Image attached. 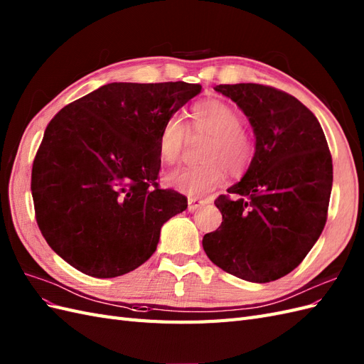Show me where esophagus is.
Here are the masks:
<instances>
[{"label": "esophagus", "instance_id": "esophagus-1", "mask_svg": "<svg viewBox=\"0 0 364 364\" xmlns=\"http://www.w3.org/2000/svg\"><path fill=\"white\" fill-rule=\"evenodd\" d=\"M210 200L208 199H199V198H188V211L194 213L200 210L202 206H205L206 203H208Z\"/></svg>", "mask_w": 364, "mask_h": 364}]
</instances>
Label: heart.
I'll use <instances>...</instances> for the list:
<instances>
[{"instance_id": "heart-1", "label": "heart", "mask_w": 364, "mask_h": 364, "mask_svg": "<svg viewBox=\"0 0 364 364\" xmlns=\"http://www.w3.org/2000/svg\"><path fill=\"white\" fill-rule=\"evenodd\" d=\"M188 132L206 133L211 139L205 146L200 165L183 166L166 176V183L193 198H202L225 182L227 170L239 176L250 168L255 154L251 133L240 124V114L232 105L218 97H206L190 109ZM186 127L179 116L170 114L159 133V156L173 165L179 161Z\"/></svg>"}]
</instances>
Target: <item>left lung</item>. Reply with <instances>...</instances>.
Returning a JSON list of instances; mask_svg holds the SVG:
<instances>
[{
    "label": "left lung",
    "instance_id": "left-lung-1",
    "mask_svg": "<svg viewBox=\"0 0 364 364\" xmlns=\"http://www.w3.org/2000/svg\"><path fill=\"white\" fill-rule=\"evenodd\" d=\"M248 116L255 154L240 182L214 200L220 227L203 235L208 259L232 276L267 283L306 257L328 219L332 158L314 113L297 97L262 84H220Z\"/></svg>",
    "mask_w": 364,
    "mask_h": 364
}]
</instances>
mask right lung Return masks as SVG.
Returning a JSON list of instances; mask_svg holds the SVG:
<instances>
[{
	"instance_id": "add662e5",
	"label": "right lung",
	"mask_w": 364,
	"mask_h": 364,
	"mask_svg": "<svg viewBox=\"0 0 364 364\" xmlns=\"http://www.w3.org/2000/svg\"><path fill=\"white\" fill-rule=\"evenodd\" d=\"M200 90L182 81L112 82L48 122L31 188L38 227L68 264L112 279L151 257L162 225L188 206L156 182L159 133Z\"/></svg>"
}]
</instances>
